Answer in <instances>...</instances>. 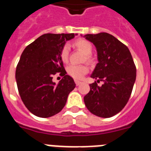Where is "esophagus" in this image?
Masks as SVG:
<instances>
[{
    "instance_id": "obj_1",
    "label": "esophagus",
    "mask_w": 151,
    "mask_h": 151,
    "mask_svg": "<svg viewBox=\"0 0 151 151\" xmlns=\"http://www.w3.org/2000/svg\"><path fill=\"white\" fill-rule=\"evenodd\" d=\"M75 82H76V85L77 86H78V85H80L82 83V82H80V81H78V80H75Z\"/></svg>"
}]
</instances>
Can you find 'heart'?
Masks as SVG:
<instances>
[{"mask_svg": "<svg viewBox=\"0 0 151 151\" xmlns=\"http://www.w3.org/2000/svg\"><path fill=\"white\" fill-rule=\"evenodd\" d=\"M75 47L85 54V59L88 62H91V54L93 50V47L90 41L85 39H78L75 41ZM69 48L68 45H65L60 51V58L63 63H67L69 60ZM68 74L76 79H80L88 72V66L86 65H69L66 68Z\"/></svg>", "mask_w": 151, "mask_h": 151, "instance_id": "obj_1", "label": "heart"}]
</instances>
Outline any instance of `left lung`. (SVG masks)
<instances>
[{
    "label": "left lung",
    "instance_id": "left-lung-1",
    "mask_svg": "<svg viewBox=\"0 0 151 151\" xmlns=\"http://www.w3.org/2000/svg\"><path fill=\"white\" fill-rule=\"evenodd\" d=\"M82 37L97 50L98 63L91 77L104 82L101 86L96 82L91 84L84 102L94 115L110 118L119 113L129 101L136 79L135 65L129 48L112 35L101 32Z\"/></svg>",
    "mask_w": 151,
    "mask_h": 151
}]
</instances>
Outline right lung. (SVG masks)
Here are the masks:
<instances>
[{
    "label": "right lung",
    "instance_id": "1",
    "mask_svg": "<svg viewBox=\"0 0 151 151\" xmlns=\"http://www.w3.org/2000/svg\"><path fill=\"white\" fill-rule=\"evenodd\" d=\"M76 35H42L22 52L16 69L17 88L25 106L36 116L47 118L60 113L76 87L64 69L60 51L66 41ZM57 72L64 78L56 85L52 79Z\"/></svg>",
    "mask_w": 151,
    "mask_h": 151
}]
</instances>
